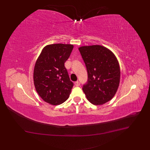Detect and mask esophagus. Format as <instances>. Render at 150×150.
Wrapping results in <instances>:
<instances>
[{"mask_svg":"<svg viewBox=\"0 0 150 150\" xmlns=\"http://www.w3.org/2000/svg\"><path fill=\"white\" fill-rule=\"evenodd\" d=\"M75 85L76 86H79V85H80V83L79 82V81H76V82H75Z\"/></svg>","mask_w":150,"mask_h":150,"instance_id":"1","label":"esophagus"}]
</instances>
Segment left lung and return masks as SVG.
I'll list each match as a JSON object with an SVG mask.
<instances>
[{"label": "left lung", "instance_id": "1", "mask_svg": "<svg viewBox=\"0 0 150 150\" xmlns=\"http://www.w3.org/2000/svg\"><path fill=\"white\" fill-rule=\"evenodd\" d=\"M85 62L88 79L83 90L88 100L102 105L114 97L120 81V67L116 57L101 45L79 47Z\"/></svg>", "mask_w": 150, "mask_h": 150}]
</instances>
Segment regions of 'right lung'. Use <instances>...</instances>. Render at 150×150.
Returning <instances> with one entry per match:
<instances>
[{"mask_svg":"<svg viewBox=\"0 0 150 150\" xmlns=\"http://www.w3.org/2000/svg\"><path fill=\"white\" fill-rule=\"evenodd\" d=\"M73 47L72 44L47 45L35 62L33 76L35 90L44 101L52 105L66 101L73 87L64 66Z\"/></svg>","mask_w":150,"mask_h":150,"instance_id":"right-lung-1","label":"right lung"}]
</instances>
